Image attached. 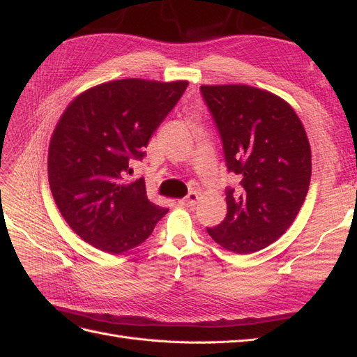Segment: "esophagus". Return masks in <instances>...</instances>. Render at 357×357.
<instances>
[{
    "instance_id": "obj_1",
    "label": "esophagus",
    "mask_w": 357,
    "mask_h": 357,
    "mask_svg": "<svg viewBox=\"0 0 357 357\" xmlns=\"http://www.w3.org/2000/svg\"><path fill=\"white\" fill-rule=\"evenodd\" d=\"M198 202V193L197 192H189L186 198H183L181 201H178L180 205H186V207H195Z\"/></svg>"
}]
</instances>
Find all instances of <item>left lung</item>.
<instances>
[{"label":"left lung","mask_w":357,"mask_h":357,"mask_svg":"<svg viewBox=\"0 0 357 357\" xmlns=\"http://www.w3.org/2000/svg\"><path fill=\"white\" fill-rule=\"evenodd\" d=\"M218 128L228 172V213L207 228L211 238L238 255L262 250L294 223L311 178V149L295 110L280 96L247 84L201 86Z\"/></svg>","instance_id":"1"}]
</instances>
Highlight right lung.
Listing matches in <instances>:
<instances>
[{
    "label": "right lung",
    "mask_w": 357,
    "mask_h": 357,
    "mask_svg": "<svg viewBox=\"0 0 357 357\" xmlns=\"http://www.w3.org/2000/svg\"><path fill=\"white\" fill-rule=\"evenodd\" d=\"M188 82L123 79L79 95L49 146V185L62 218L86 243L121 255L146 241L168 208L150 202L144 178L125 181Z\"/></svg>",
    "instance_id": "right-lung-1"
}]
</instances>
